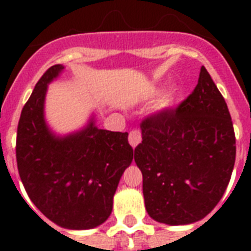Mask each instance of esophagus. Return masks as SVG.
<instances>
[{
    "label": "esophagus",
    "instance_id": "34e87169",
    "mask_svg": "<svg viewBox=\"0 0 251 251\" xmlns=\"http://www.w3.org/2000/svg\"><path fill=\"white\" fill-rule=\"evenodd\" d=\"M142 142V134L139 130H133L131 133L129 134V143L130 146L133 147V149H135L139 143Z\"/></svg>",
    "mask_w": 251,
    "mask_h": 251
}]
</instances>
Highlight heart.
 Wrapping results in <instances>:
<instances>
[{
	"label": "heart",
	"instance_id": "heart-1",
	"mask_svg": "<svg viewBox=\"0 0 251 251\" xmlns=\"http://www.w3.org/2000/svg\"><path fill=\"white\" fill-rule=\"evenodd\" d=\"M177 92H178V90H177V87L176 86H171L169 88H167V90L160 95V98H159L156 109L159 110V112L168 109V108L173 104V101H175L176 96H177Z\"/></svg>",
	"mask_w": 251,
	"mask_h": 251
}]
</instances>
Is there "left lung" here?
<instances>
[{
	"label": "left lung",
	"mask_w": 251,
	"mask_h": 251,
	"mask_svg": "<svg viewBox=\"0 0 251 251\" xmlns=\"http://www.w3.org/2000/svg\"><path fill=\"white\" fill-rule=\"evenodd\" d=\"M141 130L134 159L147 214L168 226L206 218L222 199L236 159L229 110L206 68L177 109L146 118Z\"/></svg>",
	"instance_id": "8db88e82"
}]
</instances>
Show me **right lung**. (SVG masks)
<instances>
[{"label": "right lung", "mask_w": 251, "mask_h": 251, "mask_svg": "<svg viewBox=\"0 0 251 251\" xmlns=\"http://www.w3.org/2000/svg\"><path fill=\"white\" fill-rule=\"evenodd\" d=\"M49 68L37 82L21 113L17 163L29 199L45 218L66 229H92L109 218L124 172L135 157L127 133L86 125L57 134L45 118L48 86L64 73Z\"/></svg>", "instance_id": "add662e5"}]
</instances>
